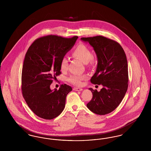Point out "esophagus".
<instances>
[{
  "instance_id": "obj_1",
  "label": "esophagus",
  "mask_w": 151,
  "mask_h": 151,
  "mask_svg": "<svg viewBox=\"0 0 151 151\" xmlns=\"http://www.w3.org/2000/svg\"><path fill=\"white\" fill-rule=\"evenodd\" d=\"M73 90L76 91H83V89L80 88H78V87H74L73 88Z\"/></svg>"
}]
</instances>
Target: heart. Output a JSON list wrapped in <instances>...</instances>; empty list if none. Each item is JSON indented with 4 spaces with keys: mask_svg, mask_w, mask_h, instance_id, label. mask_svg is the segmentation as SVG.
I'll return each instance as SVG.
<instances>
[{
    "mask_svg": "<svg viewBox=\"0 0 151 151\" xmlns=\"http://www.w3.org/2000/svg\"><path fill=\"white\" fill-rule=\"evenodd\" d=\"M72 57L78 59L85 64L92 65L93 63V55L90 49L84 44H80L72 51ZM68 67V60L63 58L60 63V68L62 72L66 71ZM86 78V76L84 75H73L68 80L70 83L76 86H80L82 84V80Z\"/></svg>",
    "mask_w": 151,
    "mask_h": 151,
    "instance_id": "obj_1",
    "label": "heart"
}]
</instances>
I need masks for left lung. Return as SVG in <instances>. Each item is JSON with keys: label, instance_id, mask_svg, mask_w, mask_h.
I'll return each instance as SVG.
<instances>
[{"label": "left lung", "instance_id": "1", "mask_svg": "<svg viewBox=\"0 0 151 151\" xmlns=\"http://www.w3.org/2000/svg\"><path fill=\"white\" fill-rule=\"evenodd\" d=\"M81 40L93 47L97 57V69L91 81L103 86L100 92L89 88L93 97L86 106L96 114H107L118 106L128 88L126 54L119 43L105 37H83Z\"/></svg>", "mask_w": 151, "mask_h": 151}]
</instances>
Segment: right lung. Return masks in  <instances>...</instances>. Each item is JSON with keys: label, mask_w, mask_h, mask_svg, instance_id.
Listing matches in <instances>:
<instances>
[{"label": "right lung", "mask_w": 151, "mask_h": 151, "mask_svg": "<svg viewBox=\"0 0 151 151\" xmlns=\"http://www.w3.org/2000/svg\"><path fill=\"white\" fill-rule=\"evenodd\" d=\"M78 37L67 38L49 35L36 40L24 58L22 69V94L32 111L45 119H52L63 111L66 96L72 90L67 84L51 90L60 72V63Z\"/></svg>", "instance_id": "1"}]
</instances>
